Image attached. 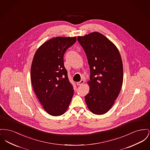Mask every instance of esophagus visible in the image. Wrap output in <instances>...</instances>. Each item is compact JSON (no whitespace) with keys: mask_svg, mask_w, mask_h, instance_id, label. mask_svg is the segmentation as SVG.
<instances>
[{"mask_svg":"<svg viewBox=\"0 0 150 150\" xmlns=\"http://www.w3.org/2000/svg\"><path fill=\"white\" fill-rule=\"evenodd\" d=\"M84 81L83 80H81V81H80L77 83V85L78 86H81L84 84Z\"/></svg>","mask_w":150,"mask_h":150,"instance_id":"34e87169","label":"esophagus"}]
</instances>
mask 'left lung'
I'll use <instances>...</instances> for the list:
<instances>
[{"label":"left lung","instance_id":"obj_1","mask_svg":"<svg viewBox=\"0 0 150 150\" xmlns=\"http://www.w3.org/2000/svg\"><path fill=\"white\" fill-rule=\"evenodd\" d=\"M78 40L86 54L91 72L86 104L93 114L104 115L114 105L123 83L120 53L110 40L97 32L78 36Z\"/></svg>","mask_w":150,"mask_h":150}]
</instances>
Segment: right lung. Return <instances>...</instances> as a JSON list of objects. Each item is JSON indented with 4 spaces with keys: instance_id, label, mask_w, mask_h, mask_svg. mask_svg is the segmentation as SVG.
I'll return each mask as SVG.
<instances>
[{
    "instance_id": "add662e5",
    "label": "right lung",
    "mask_w": 150,
    "mask_h": 150,
    "mask_svg": "<svg viewBox=\"0 0 150 150\" xmlns=\"http://www.w3.org/2000/svg\"><path fill=\"white\" fill-rule=\"evenodd\" d=\"M76 37H56L41 45L34 55L30 78L35 95L49 115H63L70 105L74 89L64 66L63 55Z\"/></svg>"
}]
</instances>
